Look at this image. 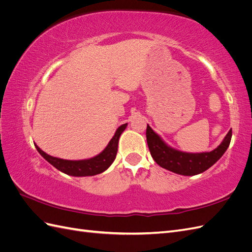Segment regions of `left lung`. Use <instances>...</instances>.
<instances>
[{"mask_svg":"<svg viewBox=\"0 0 252 252\" xmlns=\"http://www.w3.org/2000/svg\"><path fill=\"white\" fill-rule=\"evenodd\" d=\"M231 129L219 146L206 152H185L169 146L161 136L147 125L146 138L151 157L162 168L182 175L200 174L216 164L229 147Z\"/></svg>","mask_w":252,"mask_h":252,"instance_id":"left-lung-1","label":"left lung"}]
</instances>
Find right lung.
<instances>
[{
  "mask_svg": "<svg viewBox=\"0 0 252 252\" xmlns=\"http://www.w3.org/2000/svg\"><path fill=\"white\" fill-rule=\"evenodd\" d=\"M127 127V123L121 125L117 130L112 139L109 141L107 146L101 152L94 158L86 159H78V161H71V159H63L56 157H51L44 152L36 144L34 146L39 154L50 163L53 167L60 171H62L68 175L72 177H91V175L100 174L107 170L109 166L113 163L114 158L117 157L119 139L121 134L123 133Z\"/></svg>",
  "mask_w": 252,
  "mask_h": 252,
  "instance_id": "add662e5",
  "label": "right lung"
}]
</instances>
